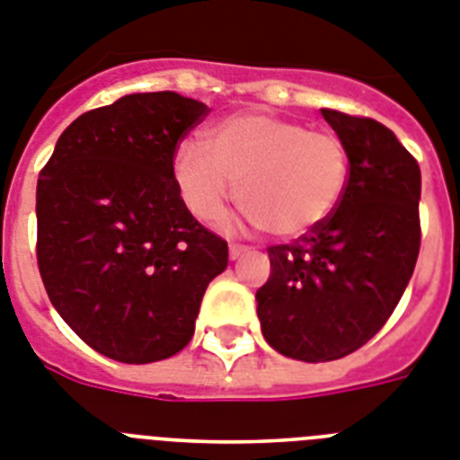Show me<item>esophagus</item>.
I'll return each mask as SVG.
<instances>
[{"mask_svg": "<svg viewBox=\"0 0 460 460\" xmlns=\"http://www.w3.org/2000/svg\"><path fill=\"white\" fill-rule=\"evenodd\" d=\"M248 250H250L248 245H241V243H231V245H229V257H231V260H238V257L248 252Z\"/></svg>", "mask_w": 460, "mask_h": 460, "instance_id": "esophagus-1", "label": "esophagus"}]
</instances>
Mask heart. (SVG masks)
Masks as SVG:
<instances>
[{"label": "heart", "mask_w": 460, "mask_h": 460, "mask_svg": "<svg viewBox=\"0 0 460 460\" xmlns=\"http://www.w3.org/2000/svg\"><path fill=\"white\" fill-rule=\"evenodd\" d=\"M206 146L182 142L172 158L180 196L200 222L222 217L236 184L250 222L276 238L304 236L330 217L349 184V146L339 135L276 114L222 119Z\"/></svg>", "instance_id": "1"}]
</instances>
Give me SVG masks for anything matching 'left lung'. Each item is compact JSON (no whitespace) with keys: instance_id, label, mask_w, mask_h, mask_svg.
Returning <instances> with one entry per match:
<instances>
[{"instance_id":"8db88e82","label":"left lung","mask_w":460,"mask_h":460,"mask_svg":"<svg viewBox=\"0 0 460 460\" xmlns=\"http://www.w3.org/2000/svg\"><path fill=\"white\" fill-rule=\"evenodd\" d=\"M349 146L350 175L325 222L266 248L271 276L257 289L261 334L304 362L339 360L385 325L420 248V171L391 128L323 110Z\"/></svg>"}]
</instances>
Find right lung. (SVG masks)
<instances>
[{
	"label": "right lung",
	"mask_w": 460,
	"mask_h": 460,
	"mask_svg": "<svg viewBox=\"0 0 460 460\" xmlns=\"http://www.w3.org/2000/svg\"><path fill=\"white\" fill-rule=\"evenodd\" d=\"M172 91L133 93L81 114L37 184V264L79 339L128 365L191 341L200 299L229 264L226 241L187 210L172 158L208 117Z\"/></svg>",
	"instance_id": "right-lung-1"
}]
</instances>
